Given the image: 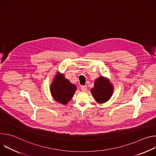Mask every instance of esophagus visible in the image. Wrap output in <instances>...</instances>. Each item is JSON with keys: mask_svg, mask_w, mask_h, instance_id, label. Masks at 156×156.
Masks as SVG:
<instances>
[{"mask_svg": "<svg viewBox=\"0 0 156 156\" xmlns=\"http://www.w3.org/2000/svg\"><path fill=\"white\" fill-rule=\"evenodd\" d=\"M81 89L83 91H86L87 90V86H81Z\"/></svg>", "mask_w": 156, "mask_h": 156, "instance_id": "34e87169", "label": "esophagus"}]
</instances>
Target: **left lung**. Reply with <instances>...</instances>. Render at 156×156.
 <instances>
[{
	"label": "left lung",
	"instance_id": "left-lung-1",
	"mask_svg": "<svg viewBox=\"0 0 156 156\" xmlns=\"http://www.w3.org/2000/svg\"><path fill=\"white\" fill-rule=\"evenodd\" d=\"M112 93L113 87L106 78L100 76L95 80L91 93L98 102H105L112 96Z\"/></svg>",
	"mask_w": 156,
	"mask_h": 156
}]
</instances>
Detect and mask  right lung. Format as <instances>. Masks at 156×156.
<instances>
[{
    "label": "right lung",
    "mask_w": 156,
    "mask_h": 156,
    "mask_svg": "<svg viewBox=\"0 0 156 156\" xmlns=\"http://www.w3.org/2000/svg\"><path fill=\"white\" fill-rule=\"evenodd\" d=\"M75 85L72 84L63 75L57 74L51 86V94L59 103L66 104L72 98L76 91Z\"/></svg>",
    "instance_id": "right-lung-1"
}]
</instances>
